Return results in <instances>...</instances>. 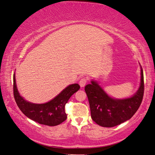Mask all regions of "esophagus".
Wrapping results in <instances>:
<instances>
[{
    "instance_id": "esophagus-1",
    "label": "esophagus",
    "mask_w": 155,
    "mask_h": 155,
    "mask_svg": "<svg viewBox=\"0 0 155 155\" xmlns=\"http://www.w3.org/2000/svg\"><path fill=\"white\" fill-rule=\"evenodd\" d=\"M88 81V79L87 78H82V79H80V82H79V84L81 87H83L85 86V84H87V82Z\"/></svg>"
}]
</instances>
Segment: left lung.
Instances as JSON below:
<instances>
[{
  "label": "left lung",
  "mask_w": 155,
  "mask_h": 155,
  "mask_svg": "<svg viewBox=\"0 0 155 155\" xmlns=\"http://www.w3.org/2000/svg\"><path fill=\"white\" fill-rule=\"evenodd\" d=\"M84 90L90 103L91 117L97 124L111 128L130 119L139 109L144 94V77L141 67L140 85L133 97L123 99L110 97L95 81Z\"/></svg>",
  "instance_id": "left-lung-1"
}]
</instances>
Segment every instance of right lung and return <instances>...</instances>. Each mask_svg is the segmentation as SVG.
<instances>
[{"label": "right lung", "instance_id": "1", "mask_svg": "<svg viewBox=\"0 0 155 155\" xmlns=\"http://www.w3.org/2000/svg\"><path fill=\"white\" fill-rule=\"evenodd\" d=\"M80 87L78 84H71L48 102L33 104L25 100L19 94L15 77L13 75V94L19 109L27 117L46 126H55L65 121L67 118L65 111V104Z\"/></svg>", "mask_w": 155, "mask_h": 155}]
</instances>
